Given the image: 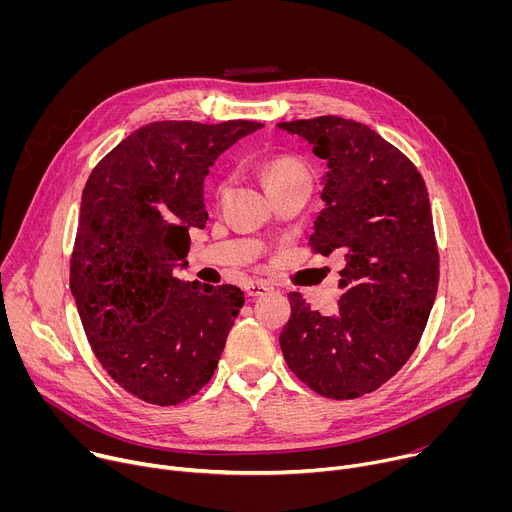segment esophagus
<instances>
[{"label":"esophagus","mask_w":512,"mask_h":512,"mask_svg":"<svg viewBox=\"0 0 512 512\" xmlns=\"http://www.w3.org/2000/svg\"><path fill=\"white\" fill-rule=\"evenodd\" d=\"M245 291H247V296L257 298V296L267 294V291H269V285H267L265 281H251V283L245 287Z\"/></svg>","instance_id":"obj_1"}]
</instances>
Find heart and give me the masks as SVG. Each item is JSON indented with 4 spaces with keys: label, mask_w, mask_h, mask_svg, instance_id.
Here are the masks:
<instances>
[{
    "label": "heart",
    "mask_w": 512,
    "mask_h": 512,
    "mask_svg": "<svg viewBox=\"0 0 512 512\" xmlns=\"http://www.w3.org/2000/svg\"><path fill=\"white\" fill-rule=\"evenodd\" d=\"M261 176L269 190H275V188H281L287 184H298V182L310 184V172H308L306 164L300 158L289 156V154H279V156L265 160L261 166ZM225 188H227L225 180L218 182L216 196H223Z\"/></svg>",
    "instance_id": "heart-1"
}]
</instances>
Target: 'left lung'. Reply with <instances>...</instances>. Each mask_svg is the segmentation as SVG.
I'll return each mask as SVG.
<instances>
[{
	"mask_svg": "<svg viewBox=\"0 0 512 512\" xmlns=\"http://www.w3.org/2000/svg\"><path fill=\"white\" fill-rule=\"evenodd\" d=\"M328 162L310 245L340 251L344 294L320 314L289 291L279 334L287 367L312 391L356 399L401 371L425 330L440 281L429 194L413 162L371 127L324 115L279 123Z\"/></svg>",
	"mask_w": 512,
	"mask_h": 512,
	"instance_id": "obj_1",
	"label": "left lung"
}]
</instances>
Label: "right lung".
<instances>
[{
  "mask_svg": "<svg viewBox=\"0 0 512 512\" xmlns=\"http://www.w3.org/2000/svg\"><path fill=\"white\" fill-rule=\"evenodd\" d=\"M257 121H156L93 168L70 257V291L107 375L152 405H178L214 375L245 304L235 285L174 277L204 229L208 168ZM186 265V263H184Z\"/></svg>",
  "mask_w": 512,
  "mask_h": 512,
  "instance_id": "obj_1",
  "label": "right lung"
}]
</instances>
